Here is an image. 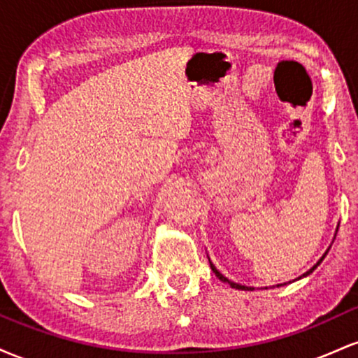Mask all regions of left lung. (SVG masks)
<instances>
[{"label": "left lung", "mask_w": 358, "mask_h": 358, "mask_svg": "<svg viewBox=\"0 0 358 358\" xmlns=\"http://www.w3.org/2000/svg\"><path fill=\"white\" fill-rule=\"evenodd\" d=\"M336 232H338V227H336V231H335V237H336ZM328 250H330V249H328ZM328 250H327V252H324V254H323V256H322V259H320V261H318V262H316V264L313 266V268H311L310 271H306V273H305V274H303V276H299L298 279H301V278H306V276H308V274H311V273H313V271H315L316 268H318V266H320V264H322V261H323V259H324V256H327V254H328ZM208 261H210V257H208ZM210 268H212V271H213V273H215V276H217V278H219L222 282H227V285H231L232 287H236V289H242V291H252V289H254V287H250V286H244V285H239V282H234V281H231V279H229V278H225V276H224V274H222V273H220V271H219V269H217V268H215V266H213V262H212V261H210ZM289 282H291V281H289ZM285 285H286V282H285ZM285 285H276V286L279 287V286H285ZM266 289H268V287H266Z\"/></svg>", "instance_id": "8db88e82"}]
</instances>
